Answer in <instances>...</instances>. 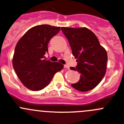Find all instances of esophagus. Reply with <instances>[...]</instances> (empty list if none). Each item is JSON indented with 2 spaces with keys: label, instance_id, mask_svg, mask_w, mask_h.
Listing matches in <instances>:
<instances>
[{
  "label": "esophagus",
  "instance_id": "1",
  "mask_svg": "<svg viewBox=\"0 0 124 124\" xmlns=\"http://www.w3.org/2000/svg\"><path fill=\"white\" fill-rule=\"evenodd\" d=\"M64 68H65V69H69V66L68 65H64Z\"/></svg>",
  "mask_w": 124,
  "mask_h": 124
}]
</instances>
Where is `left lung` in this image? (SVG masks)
<instances>
[{"label": "left lung", "mask_w": 124, "mask_h": 124, "mask_svg": "<svg viewBox=\"0 0 124 124\" xmlns=\"http://www.w3.org/2000/svg\"><path fill=\"white\" fill-rule=\"evenodd\" d=\"M69 40L76 67H70L81 74L78 83L71 84L75 89L87 92L95 88L103 78L106 71L108 55L95 35L86 27H61Z\"/></svg>", "instance_id": "left-lung-1"}]
</instances>
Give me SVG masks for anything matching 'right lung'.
Listing matches in <instances>:
<instances>
[{
	"mask_svg": "<svg viewBox=\"0 0 124 124\" xmlns=\"http://www.w3.org/2000/svg\"><path fill=\"white\" fill-rule=\"evenodd\" d=\"M60 30V27L47 24L37 25L25 32L16 45L14 70L23 85L31 91L45 88L54 75L63 69L60 62L43 60L48 51V43Z\"/></svg>",
	"mask_w": 124,
	"mask_h": 124,
	"instance_id": "1",
	"label": "right lung"
}]
</instances>
